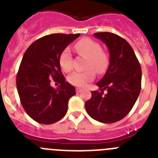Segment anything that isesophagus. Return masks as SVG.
I'll return each instance as SVG.
<instances>
[{
	"instance_id": "obj_1",
	"label": "esophagus",
	"mask_w": 158,
	"mask_h": 158,
	"mask_svg": "<svg viewBox=\"0 0 158 158\" xmlns=\"http://www.w3.org/2000/svg\"><path fill=\"white\" fill-rule=\"evenodd\" d=\"M82 90H83V89L82 88H79V87H77V88H76V92L77 93H80Z\"/></svg>"
}]
</instances>
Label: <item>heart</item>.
Listing matches in <instances>:
<instances>
[{
	"label": "heart",
	"mask_w": 158,
	"mask_h": 158,
	"mask_svg": "<svg viewBox=\"0 0 158 158\" xmlns=\"http://www.w3.org/2000/svg\"><path fill=\"white\" fill-rule=\"evenodd\" d=\"M75 49L81 56L88 59L87 64V71H75L68 76V82L76 87H85L89 82L94 80L96 73L102 74L106 71L108 65L106 55L102 52V48L95 41L85 38L76 43ZM60 65L65 72H69L73 68L72 56L68 48L64 49L60 54ZM94 69V71L93 70Z\"/></svg>",
	"instance_id": "heart-1"
}]
</instances>
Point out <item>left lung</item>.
Returning <instances> with one entry per match:
<instances>
[{
  "label": "left lung",
  "mask_w": 158,
  "mask_h": 158,
  "mask_svg": "<svg viewBox=\"0 0 158 158\" xmlns=\"http://www.w3.org/2000/svg\"><path fill=\"white\" fill-rule=\"evenodd\" d=\"M94 35L107 47L110 64L105 75L96 83L100 90L91 92L85 108L94 120L116 123L126 117L136 102L141 91L142 69L126 40L111 32H98ZM105 89L107 92L104 93Z\"/></svg>",
  "instance_id": "8db88e82"
}]
</instances>
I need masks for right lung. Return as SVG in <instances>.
I'll return each mask as SVG.
<instances>
[{
  "label": "right lung",
  "instance_id": "add662e5",
  "mask_svg": "<svg viewBox=\"0 0 158 158\" xmlns=\"http://www.w3.org/2000/svg\"><path fill=\"white\" fill-rule=\"evenodd\" d=\"M80 34H51L38 39L26 50L16 75V87L26 113L41 124H52L65 116L75 88L66 82L60 56ZM60 87L53 89L50 79Z\"/></svg>",
  "mask_w": 158,
  "mask_h": 158
}]
</instances>
